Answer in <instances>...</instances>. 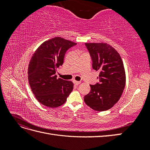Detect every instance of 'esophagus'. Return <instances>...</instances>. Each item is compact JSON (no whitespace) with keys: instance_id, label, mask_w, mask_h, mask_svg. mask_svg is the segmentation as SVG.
<instances>
[{"instance_id":"esophagus-1","label":"esophagus","mask_w":150,"mask_h":150,"mask_svg":"<svg viewBox=\"0 0 150 150\" xmlns=\"http://www.w3.org/2000/svg\"><path fill=\"white\" fill-rule=\"evenodd\" d=\"M73 83L75 85H79L81 83V81H77L76 80H73Z\"/></svg>"}]
</instances>
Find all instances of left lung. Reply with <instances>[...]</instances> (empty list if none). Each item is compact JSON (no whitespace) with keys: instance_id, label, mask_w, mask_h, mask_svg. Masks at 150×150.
<instances>
[{"instance_id":"8db88e82","label":"left lung","mask_w":150,"mask_h":150,"mask_svg":"<svg viewBox=\"0 0 150 150\" xmlns=\"http://www.w3.org/2000/svg\"><path fill=\"white\" fill-rule=\"evenodd\" d=\"M93 61V69L99 72V83L90 85L84 101L93 110H110L119 101L126 84V74L120 54L107 43H85Z\"/></svg>"}]
</instances>
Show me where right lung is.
Masks as SVG:
<instances>
[{
	"mask_svg": "<svg viewBox=\"0 0 150 150\" xmlns=\"http://www.w3.org/2000/svg\"><path fill=\"white\" fill-rule=\"evenodd\" d=\"M77 43L56 37L44 42L32 56L28 67V80L37 100L49 108L64 104L73 89L69 81L57 78V68L62 66L68 49Z\"/></svg>",
	"mask_w": 150,
	"mask_h": 150,
	"instance_id": "obj_1",
	"label": "right lung"
}]
</instances>
